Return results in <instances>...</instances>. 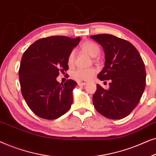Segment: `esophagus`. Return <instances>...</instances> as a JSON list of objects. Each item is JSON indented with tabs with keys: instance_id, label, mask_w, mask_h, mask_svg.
Instances as JSON below:
<instances>
[{
	"instance_id": "obj_1",
	"label": "esophagus",
	"mask_w": 156,
	"mask_h": 156,
	"mask_svg": "<svg viewBox=\"0 0 156 156\" xmlns=\"http://www.w3.org/2000/svg\"><path fill=\"white\" fill-rule=\"evenodd\" d=\"M87 82H88L86 80H79L77 82L79 85H83V86H84V85H86L87 84Z\"/></svg>"
}]
</instances>
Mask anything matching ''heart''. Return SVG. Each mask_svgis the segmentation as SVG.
Instances as JSON below:
<instances>
[{
  "mask_svg": "<svg viewBox=\"0 0 156 156\" xmlns=\"http://www.w3.org/2000/svg\"><path fill=\"white\" fill-rule=\"evenodd\" d=\"M81 48L85 52L88 53L91 57L97 56L99 53V48L97 44L90 40H87L82 42L81 44ZM75 62V52L72 51L69 53L67 59V63L69 67H72ZM96 73V69L94 68H89V69H84V68H78L73 72V76L76 80H89Z\"/></svg>",
  "mask_w": 156,
  "mask_h": 156,
  "instance_id": "obj_1",
  "label": "heart"
}]
</instances>
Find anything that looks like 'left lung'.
Masks as SVG:
<instances>
[{
	"label": "left lung",
	"instance_id": "1",
	"mask_svg": "<svg viewBox=\"0 0 156 156\" xmlns=\"http://www.w3.org/2000/svg\"><path fill=\"white\" fill-rule=\"evenodd\" d=\"M102 46L105 63L97 77L111 80L109 89L99 84L93 95L94 106L110 119L127 116L139 103L146 87V68L136 48L127 40L109 34L91 35Z\"/></svg>",
	"mask_w": 156,
	"mask_h": 156
}]
</instances>
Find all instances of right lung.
Listing matches in <instances>:
<instances>
[{
  "instance_id": "add662e5",
  "label": "right lung",
  "mask_w": 156,
  "mask_h": 156,
  "mask_svg": "<svg viewBox=\"0 0 156 156\" xmlns=\"http://www.w3.org/2000/svg\"><path fill=\"white\" fill-rule=\"evenodd\" d=\"M80 41V37L51 36L37 40L23 54L19 69L21 92L40 118L56 119L71 108L77 83L67 80L59 84L57 77L69 69L68 56Z\"/></svg>"
}]
</instances>
